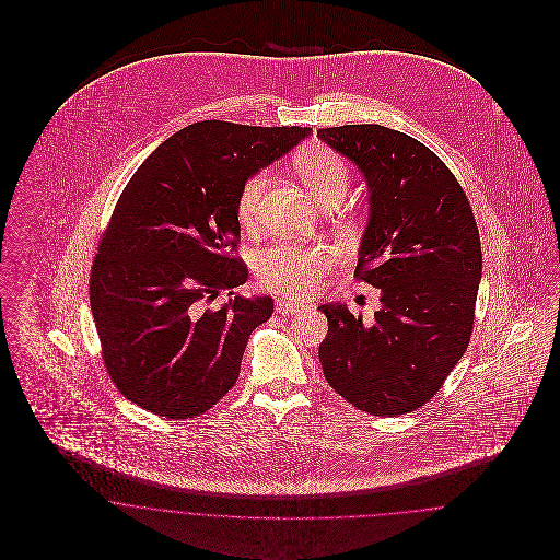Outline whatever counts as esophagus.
<instances>
[{
  "label": "esophagus",
  "mask_w": 560,
  "mask_h": 560,
  "mask_svg": "<svg viewBox=\"0 0 560 560\" xmlns=\"http://www.w3.org/2000/svg\"><path fill=\"white\" fill-rule=\"evenodd\" d=\"M306 311H308V306L302 302H293L289 298L276 300V313H280V315H295V313H306Z\"/></svg>",
  "instance_id": "1"
}]
</instances>
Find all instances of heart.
I'll return each instance as SVG.
<instances>
[{
  "instance_id": "1",
  "label": "heart",
  "mask_w": 560,
  "mask_h": 560,
  "mask_svg": "<svg viewBox=\"0 0 560 560\" xmlns=\"http://www.w3.org/2000/svg\"><path fill=\"white\" fill-rule=\"evenodd\" d=\"M298 170L320 202L342 198L349 187V167L327 149H311L298 160ZM267 172H258L243 185L237 202V218L243 226H252L258 218L267 189ZM336 252L327 245L278 243L258 254V282L271 291L289 295H308L319 289L320 278L331 269Z\"/></svg>"
}]
</instances>
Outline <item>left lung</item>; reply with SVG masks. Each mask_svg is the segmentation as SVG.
I'll return each instance as SVG.
<instances>
[{
    "label": "left lung",
    "mask_w": 560,
    "mask_h": 560,
    "mask_svg": "<svg viewBox=\"0 0 560 560\" xmlns=\"http://www.w3.org/2000/svg\"><path fill=\"white\" fill-rule=\"evenodd\" d=\"M369 189L355 276L382 291L375 319L323 304L327 384L353 407L399 416L431 399L468 349L482 256L470 202L442 160L382 125L320 129Z\"/></svg>",
    "instance_id": "left-lung-1"
}]
</instances>
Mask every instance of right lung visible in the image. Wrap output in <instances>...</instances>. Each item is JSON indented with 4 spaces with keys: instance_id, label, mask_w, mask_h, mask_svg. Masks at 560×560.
Here are the masks:
<instances>
[{
    "instance_id": "1",
    "label": "right lung",
    "mask_w": 560,
    "mask_h": 560,
    "mask_svg": "<svg viewBox=\"0 0 560 560\" xmlns=\"http://www.w3.org/2000/svg\"><path fill=\"white\" fill-rule=\"evenodd\" d=\"M311 133L202 120L167 138L131 176L90 278L105 366L131 402L191 418L237 384L249 334L273 313L269 295L209 308L247 280L231 256L241 189Z\"/></svg>"
}]
</instances>
